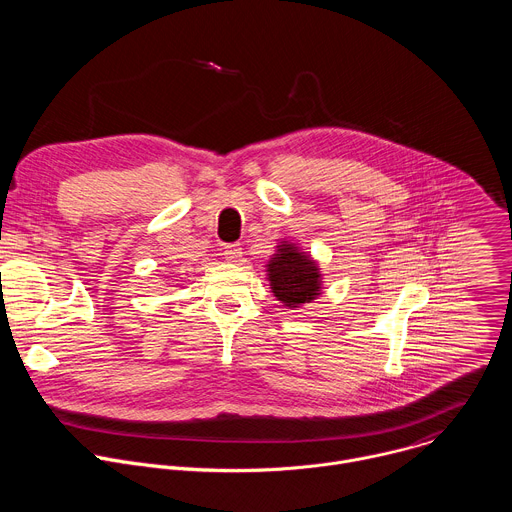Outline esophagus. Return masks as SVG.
Returning a JSON list of instances; mask_svg holds the SVG:
<instances>
[{
  "instance_id": "esophagus-1",
  "label": "esophagus",
  "mask_w": 512,
  "mask_h": 512,
  "mask_svg": "<svg viewBox=\"0 0 512 512\" xmlns=\"http://www.w3.org/2000/svg\"><path fill=\"white\" fill-rule=\"evenodd\" d=\"M243 257V249L239 243H231L225 247V259L227 261H239Z\"/></svg>"
}]
</instances>
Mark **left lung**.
I'll return each mask as SVG.
<instances>
[{"mask_svg": "<svg viewBox=\"0 0 512 512\" xmlns=\"http://www.w3.org/2000/svg\"><path fill=\"white\" fill-rule=\"evenodd\" d=\"M271 289L279 302L298 308L318 296L320 273L310 257L302 255L294 245H279V253L269 263Z\"/></svg>", "mask_w": 512, "mask_h": 512, "instance_id": "obj_1", "label": "left lung"}]
</instances>
